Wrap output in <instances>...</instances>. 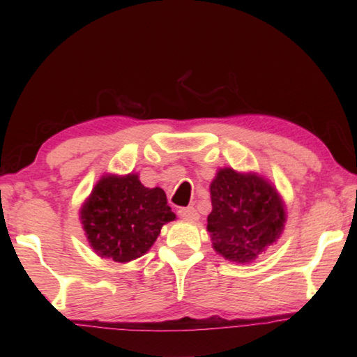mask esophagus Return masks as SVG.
Masks as SVG:
<instances>
[{"mask_svg":"<svg viewBox=\"0 0 357 357\" xmlns=\"http://www.w3.org/2000/svg\"><path fill=\"white\" fill-rule=\"evenodd\" d=\"M179 215L183 217L184 220H189V222H197L198 219H200V215H198L197 209L195 208H181L179 209Z\"/></svg>","mask_w":357,"mask_h":357,"instance_id":"1","label":"esophagus"}]
</instances>
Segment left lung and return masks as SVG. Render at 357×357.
Here are the masks:
<instances>
[{"label":"left lung","mask_w":357,"mask_h":357,"mask_svg":"<svg viewBox=\"0 0 357 357\" xmlns=\"http://www.w3.org/2000/svg\"><path fill=\"white\" fill-rule=\"evenodd\" d=\"M213 249L228 261L249 264L280 239L287 206L277 187L255 172L219 168L209 185Z\"/></svg>","instance_id":"obj_1"}]
</instances>
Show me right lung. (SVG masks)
Masks as SVG:
<instances>
[{
    "label": "right lung",
    "mask_w": 357,
    "mask_h": 357,
    "mask_svg": "<svg viewBox=\"0 0 357 357\" xmlns=\"http://www.w3.org/2000/svg\"><path fill=\"white\" fill-rule=\"evenodd\" d=\"M78 215L91 249L116 263L144 255L162 227L176 220L165 192L144 187L138 173L100 176Z\"/></svg>",
    "instance_id": "1"
}]
</instances>
